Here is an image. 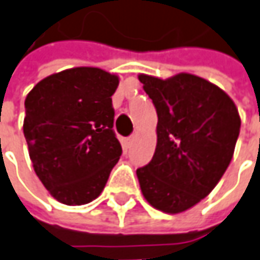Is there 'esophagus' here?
<instances>
[{"mask_svg": "<svg viewBox=\"0 0 260 260\" xmlns=\"http://www.w3.org/2000/svg\"><path fill=\"white\" fill-rule=\"evenodd\" d=\"M132 142H134V137H129V138H126L123 141V144H125V147L129 148L132 145Z\"/></svg>", "mask_w": 260, "mask_h": 260, "instance_id": "34e87169", "label": "esophagus"}]
</instances>
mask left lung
Instances as JSON below:
<instances>
[{
  "label": "left lung",
  "instance_id": "8db88e82",
  "mask_svg": "<svg viewBox=\"0 0 260 260\" xmlns=\"http://www.w3.org/2000/svg\"><path fill=\"white\" fill-rule=\"evenodd\" d=\"M157 109V148L137 170L147 202L180 213L204 199L232 161L240 116L220 87L188 73L167 80L139 75Z\"/></svg>",
  "mask_w": 260,
  "mask_h": 260
}]
</instances>
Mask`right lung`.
Here are the masks:
<instances>
[{
    "mask_svg": "<svg viewBox=\"0 0 260 260\" xmlns=\"http://www.w3.org/2000/svg\"><path fill=\"white\" fill-rule=\"evenodd\" d=\"M118 83L101 69L75 68L43 79L25 98L24 137L34 171L63 204L94 200L121 157L112 106Z\"/></svg>",
    "mask_w": 260,
    "mask_h": 260,
    "instance_id": "obj_1",
    "label": "right lung"
}]
</instances>
